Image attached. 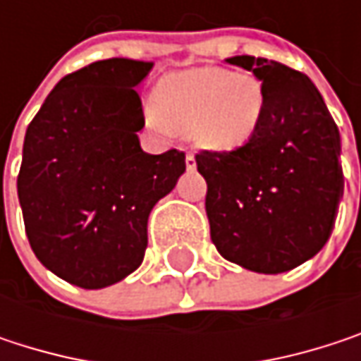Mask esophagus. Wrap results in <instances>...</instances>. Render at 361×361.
Masks as SVG:
<instances>
[{
	"instance_id": "34e87169",
	"label": "esophagus",
	"mask_w": 361,
	"mask_h": 361,
	"mask_svg": "<svg viewBox=\"0 0 361 361\" xmlns=\"http://www.w3.org/2000/svg\"><path fill=\"white\" fill-rule=\"evenodd\" d=\"M185 169H188V171H194V169H196V159H194V154H185Z\"/></svg>"
}]
</instances>
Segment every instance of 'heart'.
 I'll return each instance as SVG.
<instances>
[{"label":"heart","mask_w":361,"mask_h":361,"mask_svg":"<svg viewBox=\"0 0 361 361\" xmlns=\"http://www.w3.org/2000/svg\"><path fill=\"white\" fill-rule=\"evenodd\" d=\"M267 109L261 81L217 66H198L161 79L146 121L161 133H190L207 150H234L251 142Z\"/></svg>","instance_id":"b5f03b06"}]
</instances>
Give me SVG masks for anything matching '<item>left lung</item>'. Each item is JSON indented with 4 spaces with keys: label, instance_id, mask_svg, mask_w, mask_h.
<instances>
[{
    "label": "left lung",
    "instance_id": "1",
    "mask_svg": "<svg viewBox=\"0 0 361 361\" xmlns=\"http://www.w3.org/2000/svg\"><path fill=\"white\" fill-rule=\"evenodd\" d=\"M226 62L261 81L267 109L245 146L196 154L211 240L245 269L282 274L322 251L332 234L345 188L338 127L307 75L255 56Z\"/></svg>",
    "mask_w": 361,
    "mask_h": 361
}]
</instances>
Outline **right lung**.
I'll use <instances>...</instances> for the list:
<instances>
[{"label": "right lung", "instance_id": "obj_1", "mask_svg": "<svg viewBox=\"0 0 361 361\" xmlns=\"http://www.w3.org/2000/svg\"><path fill=\"white\" fill-rule=\"evenodd\" d=\"M152 62L110 58L66 77L31 121L18 200L35 257L58 278L104 288L135 271L148 215L185 171V154H148L137 87Z\"/></svg>", "mask_w": 361, "mask_h": 361}]
</instances>
